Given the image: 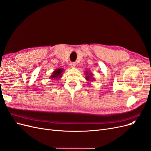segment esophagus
Returning <instances> with one entry per match:
<instances>
[{
    "label": "esophagus",
    "mask_w": 151,
    "mask_h": 151,
    "mask_svg": "<svg viewBox=\"0 0 151 151\" xmlns=\"http://www.w3.org/2000/svg\"><path fill=\"white\" fill-rule=\"evenodd\" d=\"M70 65V67H71L72 68L76 67V63H71Z\"/></svg>",
    "instance_id": "obj_1"
}]
</instances>
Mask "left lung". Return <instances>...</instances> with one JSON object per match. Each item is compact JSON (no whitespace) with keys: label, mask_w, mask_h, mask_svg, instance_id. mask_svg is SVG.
Returning <instances> with one entry per match:
<instances>
[{"label":"left lung","mask_w":151,"mask_h":151,"mask_svg":"<svg viewBox=\"0 0 151 151\" xmlns=\"http://www.w3.org/2000/svg\"><path fill=\"white\" fill-rule=\"evenodd\" d=\"M84 74H85V79L88 82H92L93 81H95V79L93 77V74L92 72H91L89 71L88 70H86L84 72Z\"/></svg>","instance_id":"left-lung-1"}]
</instances>
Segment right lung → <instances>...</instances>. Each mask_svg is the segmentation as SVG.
Returning a JSON list of instances; mask_svg holds the SVG:
<instances>
[{
    "label": "right lung",
    "instance_id": "add662e5",
    "mask_svg": "<svg viewBox=\"0 0 151 151\" xmlns=\"http://www.w3.org/2000/svg\"><path fill=\"white\" fill-rule=\"evenodd\" d=\"M63 72H64V69H63V68H57V69H55L53 72L52 75L50 76L49 79H55L57 81L59 80L62 77Z\"/></svg>",
    "mask_w": 151,
    "mask_h": 151
}]
</instances>
